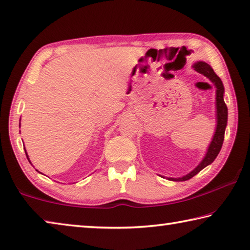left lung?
I'll list each match as a JSON object with an SVG mask.
<instances>
[{
	"label": "left lung",
	"instance_id": "1",
	"mask_svg": "<svg viewBox=\"0 0 250 250\" xmlns=\"http://www.w3.org/2000/svg\"><path fill=\"white\" fill-rule=\"evenodd\" d=\"M193 68L195 69L197 73L204 75L205 77L208 78L211 83H213L215 89H216V129H215V133L213 135V139L208 146V149L206 151V154L200 164L191 171L188 174H186L182 177H167L170 181L175 182H183L192 179L194 175H196L198 172H201L203 168L209 166L210 163L214 162L216 159L219 151L222 149L223 142H224V135H225V129L227 125V117H228V110L227 105L224 101V84L222 83L221 78L215 74L213 68L205 62H197L193 65ZM164 177V176H162Z\"/></svg>",
	"mask_w": 250,
	"mask_h": 250
}]
</instances>
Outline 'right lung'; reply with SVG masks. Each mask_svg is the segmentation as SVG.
Here are the masks:
<instances>
[{"label": "right lung", "mask_w": 250, "mask_h": 250, "mask_svg": "<svg viewBox=\"0 0 250 250\" xmlns=\"http://www.w3.org/2000/svg\"><path fill=\"white\" fill-rule=\"evenodd\" d=\"M20 126H21V122H20ZM24 150H25V147H24ZM25 153H26V156H27V160L29 161V159H28V155H27V152L26 151H25ZM29 163H31V161H29ZM37 171V170H36ZM37 172H39V171H37Z\"/></svg>", "instance_id": "1"}]
</instances>
